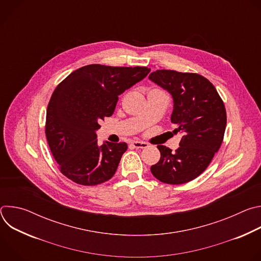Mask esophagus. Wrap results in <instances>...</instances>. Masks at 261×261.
<instances>
[{"label": "esophagus", "mask_w": 261, "mask_h": 261, "mask_svg": "<svg viewBox=\"0 0 261 261\" xmlns=\"http://www.w3.org/2000/svg\"><path fill=\"white\" fill-rule=\"evenodd\" d=\"M131 145L135 148H145V147H147V143L142 142V141H132Z\"/></svg>", "instance_id": "34e87169"}]
</instances>
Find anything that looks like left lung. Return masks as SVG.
I'll return each instance as SVG.
<instances>
[{
    "mask_svg": "<svg viewBox=\"0 0 261 261\" xmlns=\"http://www.w3.org/2000/svg\"><path fill=\"white\" fill-rule=\"evenodd\" d=\"M148 79L172 96L173 132L182 133L175 152L157 146L161 157L151 171L165 184L188 182L206 169L219 151L226 128L224 103L213 84L197 73L157 70Z\"/></svg>",
    "mask_w": 261,
    "mask_h": 261,
    "instance_id": "obj_1",
    "label": "left lung"
}]
</instances>
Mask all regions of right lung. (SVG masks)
Here are the masks:
<instances>
[{
    "instance_id": "obj_1",
    "label": "right lung",
    "mask_w": 261,
    "mask_h": 261,
    "mask_svg": "<svg viewBox=\"0 0 261 261\" xmlns=\"http://www.w3.org/2000/svg\"><path fill=\"white\" fill-rule=\"evenodd\" d=\"M150 71L92 64L73 71L56 88L46 110L45 135L65 176L84 186L114 176L128 145L108 141L98 145L96 131L114 114L119 95Z\"/></svg>"
}]
</instances>
